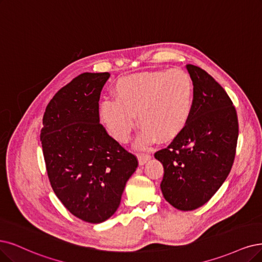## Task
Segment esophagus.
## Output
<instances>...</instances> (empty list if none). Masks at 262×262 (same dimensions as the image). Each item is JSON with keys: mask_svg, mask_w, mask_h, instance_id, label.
Segmentation results:
<instances>
[{"mask_svg": "<svg viewBox=\"0 0 262 262\" xmlns=\"http://www.w3.org/2000/svg\"><path fill=\"white\" fill-rule=\"evenodd\" d=\"M151 159V156L150 154H139V157H138V160H139V164L140 165H144V164H146L149 160Z\"/></svg>", "mask_w": 262, "mask_h": 262, "instance_id": "34e87169", "label": "esophagus"}]
</instances>
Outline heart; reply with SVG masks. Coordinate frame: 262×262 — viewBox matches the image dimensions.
Here are the masks:
<instances>
[{
  "instance_id": "heart-1",
  "label": "heart",
  "mask_w": 262,
  "mask_h": 262,
  "mask_svg": "<svg viewBox=\"0 0 262 262\" xmlns=\"http://www.w3.org/2000/svg\"><path fill=\"white\" fill-rule=\"evenodd\" d=\"M114 98L99 105L100 120L112 136L127 142L137 114L142 130L139 146L159 137L169 140L187 125L193 109L194 85L181 69L158 70L124 76L114 85Z\"/></svg>"
}]
</instances>
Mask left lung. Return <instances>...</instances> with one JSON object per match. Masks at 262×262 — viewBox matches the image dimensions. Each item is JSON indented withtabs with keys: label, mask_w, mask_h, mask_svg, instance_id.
Returning <instances> with one entry per match:
<instances>
[{
	"label": "left lung",
	"mask_w": 262,
	"mask_h": 262,
	"mask_svg": "<svg viewBox=\"0 0 262 262\" xmlns=\"http://www.w3.org/2000/svg\"><path fill=\"white\" fill-rule=\"evenodd\" d=\"M194 100L185 127L154 157L164 166L161 190L175 208L204 205L227 179L238 137L235 106L227 92L202 68L187 64Z\"/></svg>",
	"instance_id": "8db88e82"
}]
</instances>
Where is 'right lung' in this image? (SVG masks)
I'll return each instance as SVG.
<instances>
[{"mask_svg": "<svg viewBox=\"0 0 262 262\" xmlns=\"http://www.w3.org/2000/svg\"><path fill=\"white\" fill-rule=\"evenodd\" d=\"M110 73L85 72L58 91L43 116L41 141L57 198L71 214L100 224L119 208L136 156L99 123L100 93Z\"/></svg>", "mask_w": 262, "mask_h": 262, "instance_id": "obj_1", "label": "right lung"}]
</instances>
